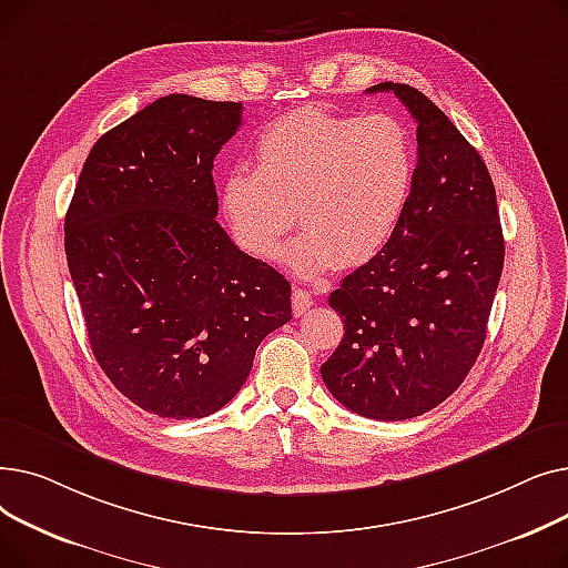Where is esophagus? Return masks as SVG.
I'll list each match as a JSON object with an SVG mask.
<instances>
[{
    "label": "esophagus",
    "instance_id": "obj_1",
    "mask_svg": "<svg viewBox=\"0 0 568 568\" xmlns=\"http://www.w3.org/2000/svg\"><path fill=\"white\" fill-rule=\"evenodd\" d=\"M311 306H313V294L308 290L294 287L292 290V308H294V313L296 315H304Z\"/></svg>",
    "mask_w": 568,
    "mask_h": 568
}]
</instances>
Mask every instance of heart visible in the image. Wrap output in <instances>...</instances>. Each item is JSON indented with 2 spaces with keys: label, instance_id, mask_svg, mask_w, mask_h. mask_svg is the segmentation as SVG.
Segmentation results:
<instances>
[{
  "label": "heart",
  "instance_id": "obj_1",
  "mask_svg": "<svg viewBox=\"0 0 568 568\" xmlns=\"http://www.w3.org/2000/svg\"><path fill=\"white\" fill-rule=\"evenodd\" d=\"M257 165H234L221 184L232 236L253 257L281 251L300 276L359 266L400 227L416 179L412 131L394 114L306 105L274 119L255 140Z\"/></svg>",
  "mask_w": 568,
  "mask_h": 568
}]
</instances>
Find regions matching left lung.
<instances>
[{"label": "left lung", "instance_id": "obj_1", "mask_svg": "<svg viewBox=\"0 0 568 568\" xmlns=\"http://www.w3.org/2000/svg\"><path fill=\"white\" fill-rule=\"evenodd\" d=\"M375 92H394L414 116L416 179L392 242L332 292L345 334L320 371L347 409L403 422L449 398L479 356L504 236L488 168L452 119L409 84Z\"/></svg>", "mask_w": 568, "mask_h": 568}]
</instances>
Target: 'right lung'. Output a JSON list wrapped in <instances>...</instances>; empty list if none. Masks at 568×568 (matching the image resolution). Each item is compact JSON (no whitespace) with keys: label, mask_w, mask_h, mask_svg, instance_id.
Here are the masks:
<instances>
[{"label":"right lung","mask_w":568,"mask_h":568,"mask_svg":"<svg viewBox=\"0 0 568 568\" xmlns=\"http://www.w3.org/2000/svg\"><path fill=\"white\" fill-rule=\"evenodd\" d=\"M242 103L170 94L89 152L64 221L69 272L99 366L163 419H202L242 389L292 320L290 283L219 225L214 159Z\"/></svg>","instance_id":"right-lung-1"}]
</instances>
